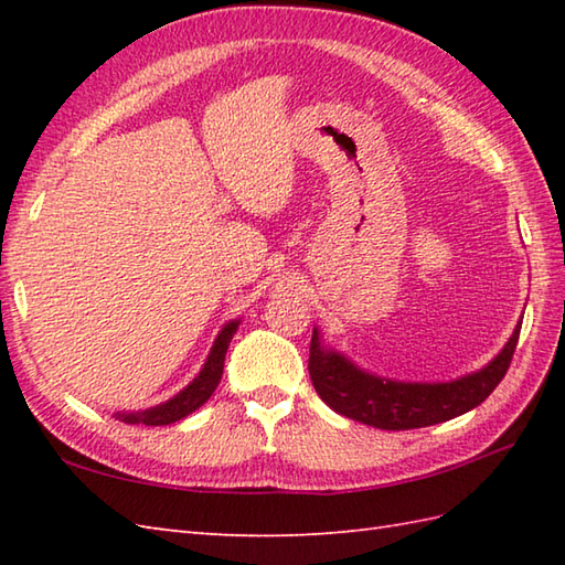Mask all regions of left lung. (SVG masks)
Here are the masks:
<instances>
[{"label":"left lung","instance_id":"obj_1","mask_svg":"<svg viewBox=\"0 0 565 565\" xmlns=\"http://www.w3.org/2000/svg\"><path fill=\"white\" fill-rule=\"evenodd\" d=\"M520 328L493 362L447 383H405L369 374L344 354L328 350L313 328L308 371L318 395L334 413L379 429L429 427L473 411L495 391L510 369Z\"/></svg>","mask_w":565,"mask_h":565}]
</instances>
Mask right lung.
Listing matches in <instances>:
<instances>
[{
	"mask_svg": "<svg viewBox=\"0 0 565 565\" xmlns=\"http://www.w3.org/2000/svg\"><path fill=\"white\" fill-rule=\"evenodd\" d=\"M237 326H239V320H231L218 332V338H215V342L211 347V354L206 359V364H203V369L199 371V376L191 381L184 391H179L174 398L154 405V407H148V411L116 413V417L124 419V423H128V425L142 423L148 427H158V425H172V423H177V419H182L194 411H199V407L211 398L215 386L221 383L225 352H227V347H231V340H233Z\"/></svg>",
	"mask_w": 565,
	"mask_h": 565,
	"instance_id": "1",
	"label": "right lung"
}]
</instances>
